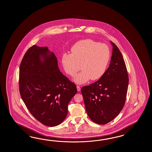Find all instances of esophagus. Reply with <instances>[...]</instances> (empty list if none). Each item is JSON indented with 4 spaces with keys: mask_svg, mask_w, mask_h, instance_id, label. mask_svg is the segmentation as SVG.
<instances>
[{
    "mask_svg": "<svg viewBox=\"0 0 152 152\" xmlns=\"http://www.w3.org/2000/svg\"><path fill=\"white\" fill-rule=\"evenodd\" d=\"M77 91H80L81 88L79 86H78V85L77 86Z\"/></svg>",
    "mask_w": 152,
    "mask_h": 152,
    "instance_id": "34e87169",
    "label": "esophagus"
}]
</instances>
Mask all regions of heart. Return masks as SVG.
Instances as JSON below:
<instances>
[{"label": "heart", "instance_id": "heart-1", "mask_svg": "<svg viewBox=\"0 0 152 152\" xmlns=\"http://www.w3.org/2000/svg\"><path fill=\"white\" fill-rule=\"evenodd\" d=\"M110 48L92 39H85L77 42L71 48V54H65L62 64L66 73L74 77L75 81L84 84L91 79L96 80L103 76L110 61Z\"/></svg>", "mask_w": 152, "mask_h": 152}]
</instances>
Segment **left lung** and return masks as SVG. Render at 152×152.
Instances as JSON below:
<instances>
[{"instance_id": "1", "label": "left lung", "mask_w": 152, "mask_h": 152, "mask_svg": "<svg viewBox=\"0 0 152 152\" xmlns=\"http://www.w3.org/2000/svg\"><path fill=\"white\" fill-rule=\"evenodd\" d=\"M113 46L110 66L102 77L81 89L87 115L94 123L105 124L122 110L126 100L128 74L123 56Z\"/></svg>"}]
</instances>
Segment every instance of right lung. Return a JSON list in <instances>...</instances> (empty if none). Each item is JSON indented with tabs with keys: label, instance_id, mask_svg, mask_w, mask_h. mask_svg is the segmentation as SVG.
Listing matches in <instances>:
<instances>
[{
	"label": "right lung",
	"instance_id": "add662e5",
	"mask_svg": "<svg viewBox=\"0 0 152 152\" xmlns=\"http://www.w3.org/2000/svg\"><path fill=\"white\" fill-rule=\"evenodd\" d=\"M48 53L47 47L33 45L28 49L20 64L19 90L32 116L45 126H54L65 120L77 89L60 71L54 54Z\"/></svg>",
	"mask_w": 152,
	"mask_h": 152
}]
</instances>
